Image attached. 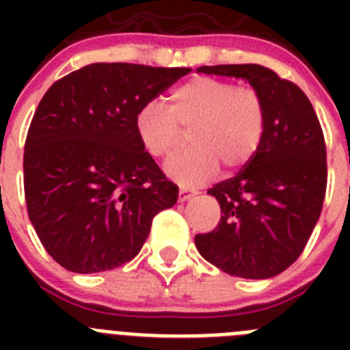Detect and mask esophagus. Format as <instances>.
Instances as JSON below:
<instances>
[{
	"label": "esophagus",
	"mask_w": 350,
	"mask_h": 350,
	"mask_svg": "<svg viewBox=\"0 0 350 350\" xmlns=\"http://www.w3.org/2000/svg\"><path fill=\"white\" fill-rule=\"evenodd\" d=\"M194 194H196V191L189 189V187H185V185H182L180 189H178V202H180V203L187 202V200H191Z\"/></svg>",
	"instance_id": "34e87169"
}]
</instances>
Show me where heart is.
<instances>
[{
  "mask_svg": "<svg viewBox=\"0 0 350 350\" xmlns=\"http://www.w3.org/2000/svg\"><path fill=\"white\" fill-rule=\"evenodd\" d=\"M180 128H193V147L173 156L166 173L184 185L203 184L221 165L240 168L254 156L265 133V103L254 89L198 77L172 92L170 108L148 103L137 116L138 140L154 157L177 150Z\"/></svg>",
  "mask_w": 350,
  "mask_h": 350,
  "instance_id": "b5f03b06",
  "label": "heart"
}]
</instances>
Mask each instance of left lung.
Returning <instances> with one entry per match:
<instances>
[{
  "label": "left lung",
  "instance_id": "1",
  "mask_svg": "<svg viewBox=\"0 0 350 350\" xmlns=\"http://www.w3.org/2000/svg\"><path fill=\"white\" fill-rule=\"evenodd\" d=\"M198 71L247 80L265 103V133L243 170L208 189L221 221L194 243L226 273L270 279L299 258L323 210L327 166L319 119L305 92L270 68L217 64Z\"/></svg>",
  "mask_w": 350,
  "mask_h": 350
}]
</instances>
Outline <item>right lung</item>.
<instances>
[{"label":"right lung","mask_w":350,"mask_h":350,"mask_svg":"<svg viewBox=\"0 0 350 350\" xmlns=\"http://www.w3.org/2000/svg\"><path fill=\"white\" fill-rule=\"evenodd\" d=\"M191 68L94 63L40 101L24 145L29 221L54 261L100 273L131 261L178 187L142 147L137 116Z\"/></svg>","instance_id":"right-lung-1"}]
</instances>
